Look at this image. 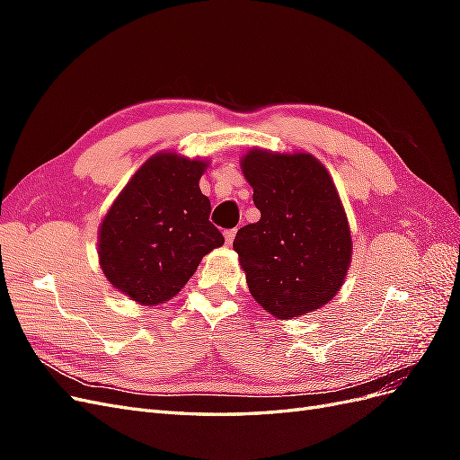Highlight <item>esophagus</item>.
Returning <instances> with one entry per match:
<instances>
[{
    "instance_id": "esophagus-1",
    "label": "esophagus",
    "mask_w": 460,
    "mask_h": 460,
    "mask_svg": "<svg viewBox=\"0 0 460 460\" xmlns=\"http://www.w3.org/2000/svg\"><path fill=\"white\" fill-rule=\"evenodd\" d=\"M235 232H238L235 228L226 230V232H225V240H226V243H228V245H232V242H234V238H235Z\"/></svg>"
}]
</instances>
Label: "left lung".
<instances>
[{"label": "left lung", "mask_w": 460, "mask_h": 460, "mask_svg": "<svg viewBox=\"0 0 460 460\" xmlns=\"http://www.w3.org/2000/svg\"><path fill=\"white\" fill-rule=\"evenodd\" d=\"M242 171L261 211L238 230V253L253 299L276 318L324 307L351 264V232L326 166L311 153L249 149Z\"/></svg>", "instance_id": "8db88e82"}]
</instances>
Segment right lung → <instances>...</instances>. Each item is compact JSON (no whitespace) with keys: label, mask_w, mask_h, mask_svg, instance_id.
<instances>
[{"label":"right lung","mask_w":460,"mask_h":460,"mask_svg":"<svg viewBox=\"0 0 460 460\" xmlns=\"http://www.w3.org/2000/svg\"><path fill=\"white\" fill-rule=\"evenodd\" d=\"M207 161L157 153L119 193L100 225V267L132 301L153 307L172 299L201 259L225 243L208 222L199 190Z\"/></svg>","instance_id":"add662e5"}]
</instances>
